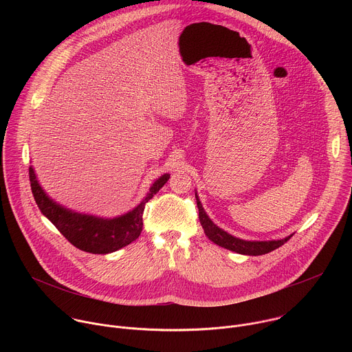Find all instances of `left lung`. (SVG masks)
I'll return each mask as SVG.
<instances>
[{
	"label": "left lung",
	"mask_w": 352,
	"mask_h": 352,
	"mask_svg": "<svg viewBox=\"0 0 352 352\" xmlns=\"http://www.w3.org/2000/svg\"><path fill=\"white\" fill-rule=\"evenodd\" d=\"M195 197H196V204H197V209H199V220H200V224H202V227H204L206 236L216 245L226 248L228 250H232V252H236L241 255H249V256L265 255V254H269V252H272V250L280 248L281 245H284L292 236V234H291L283 239H272V241H246V239L236 238L212 221V219L205 212L202 204H200L197 192H195Z\"/></svg>",
	"instance_id": "1"
}]
</instances>
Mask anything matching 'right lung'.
<instances>
[{"mask_svg": "<svg viewBox=\"0 0 352 352\" xmlns=\"http://www.w3.org/2000/svg\"><path fill=\"white\" fill-rule=\"evenodd\" d=\"M29 178L34 200L43 216L52 221L78 249L89 254L106 255L129 245L140 235L144 205L163 188L168 181L170 174L159 177L148 188V192L138 206L111 219L79 213L57 204L41 188L33 166L29 167Z\"/></svg>", "mask_w": 352, "mask_h": 352, "instance_id": "right-lung-1", "label": "right lung"}]
</instances>
